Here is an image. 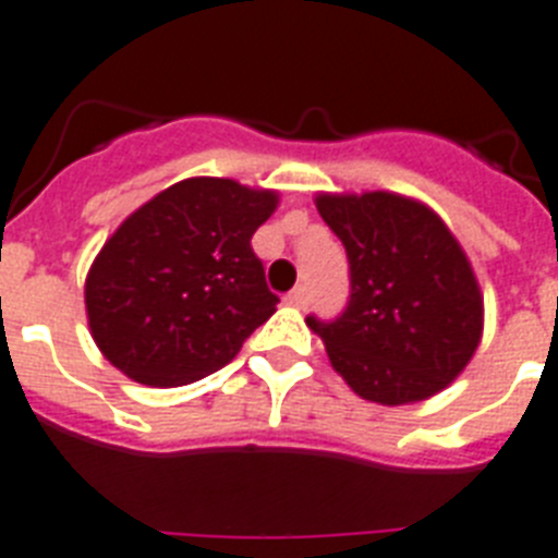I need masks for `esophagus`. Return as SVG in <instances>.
<instances>
[{"label": "esophagus", "mask_w": 558, "mask_h": 558, "mask_svg": "<svg viewBox=\"0 0 558 558\" xmlns=\"http://www.w3.org/2000/svg\"><path fill=\"white\" fill-rule=\"evenodd\" d=\"M284 302H288L290 307H304V304H307V290H304V288L290 290L288 296H284Z\"/></svg>", "instance_id": "1"}]
</instances>
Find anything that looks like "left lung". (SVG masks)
I'll list each match as a JSON object with an SVG mask.
<instances>
[{
  "label": "left lung",
  "mask_w": 558,
  "mask_h": 558,
  "mask_svg": "<svg viewBox=\"0 0 558 558\" xmlns=\"http://www.w3.org/2000/svg\"><path fill=\"white\" fill-rule=\"evenodd\" d=\"M313 203L350 259L341 318H307L332 369L380 407L421 403L451 387L477 352L485 304L440 214L395 192H318Z\"/></svg>",
  "instance_id": "8db88e82"
}]
</instances>
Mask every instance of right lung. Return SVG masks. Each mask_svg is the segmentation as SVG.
Wrapping results in <instances>:
<instances>
[{"mask_svg": "<svg viewBox=\"0 0 558 558\" xmlns=\"http://www.w3.org/2000/svg\"><path fill=\"white\" fill-rule=\"evenodd\" d=\"M279 192L231 178H185L126 217L84 282L95 347L126 378L185 387L236 359L279 299L251 236Z\"/></svg>", "mask_w": 558, "mask_h": 558, "instance_id": "obj_1", "label": "right lung"}]
</instances>
